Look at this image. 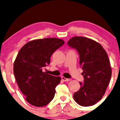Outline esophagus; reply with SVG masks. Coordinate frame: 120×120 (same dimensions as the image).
<instances>
[{"instance_id":"34e87169","label":"esophagus","mask_w":120,"mask_h":120,"mask_svg":"<svg viewBox=\"0 0 120 120\" xmlns=\"http://www.w3.org/2000/svg\"><path fill=\"white\" fill-rule=\"evenodd\" d=\"M61 79L65 82H68L71 81V79H70V78H66L64 77H61Z\"/></svg>"}]
</instances>
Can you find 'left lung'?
Here are the masks:
<instances>
[{
    "label": "left lung",
    "mask_w": 120,
    "mask_h": 120,
    "mask_svg": "<svg viewBox=\"0 0 120 120\" xmlns=\"http://www.w3.org/2000/svg\"><path fill=\"white\" fill-rule=\"evenodd\" d=\"M68 45L78 52L79 65L82 69L83 83L74 94V99L79 105L93 106L105 95L112 77V68L107 53L103 47L90 39L73 37Z\"/></svg>",
    "instance_id": "1"
}]
</instances>
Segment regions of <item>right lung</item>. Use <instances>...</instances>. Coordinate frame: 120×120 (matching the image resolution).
I'll list each match as a JSON object with an SVG mask.
<instances>
[{"label":"right lung","instance_id":"add662e5","mask_svg":"<svg viewBox=\"0 0 120 120\" xmlns=\"http://www.w3.org/2000/svg\"><path fill=\"white\" fill-rule=\"evenodd\" d=\"M64 43L62 39L53 38L34 40L26 43L18 53L13 68L14 77L25 100L31 105L45 106L54 98L61 78L42 70L50 64L53 53Z\"/></svg>","mask_w":120,"mask_h":120}]
</instances>
